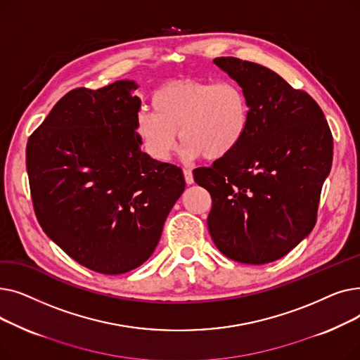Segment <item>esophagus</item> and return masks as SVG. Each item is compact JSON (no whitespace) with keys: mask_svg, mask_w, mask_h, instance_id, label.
Returning a JSON list of instances; mask_svg holds the SVG:
<instances>
[{"mask_svg":"<svg viewBox=\"0 0 360 360\" xmlns=\"http://www.w3.org/2000/svg\"><path fill=\"white\" fill-rule=\"evenodd\" d=\"M184 178H185V182L188 185L194 184V176H193V170L191 169H184Z\"/></svg>","mask_w":360,"mask_h":360,"instance_id":"esophagus-1","label":"esophagus"}]
</instances>
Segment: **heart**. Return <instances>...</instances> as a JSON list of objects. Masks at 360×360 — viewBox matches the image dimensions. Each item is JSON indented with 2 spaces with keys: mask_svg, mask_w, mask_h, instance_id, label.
Here are the masks:
<instances>
[{
  "mask_svg": "<svg viewBox=\"0 0 360 360\" xmlns=\"http://www.w3.org/2000/svg\"><path fill=\"white\" fill-rule=\"evenodd\" d=\"M151 105L155 112L137 113L136 128L147 153L159 162L172 156L179 134L184 158L212 162L231 156L248 136L251 105L235 80L167 82L155 90Z\"/></svg>",
  "mask_w": 360,
  "mask_h": 360,
  "instance_id": "heart-1",
  "label": "heart"
}]
</instances>
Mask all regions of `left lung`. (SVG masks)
Masks as SVG:
<instances>
[{
  "label": "left lung",
  "instance_id": "1",
  "mask_svg": "<svg viewBox=\"0 0 360 360\" xmlns=\"http://www.w3.org/2000/svg\"><path fill=\"white\" fill-rule=\"evenodd\" d=\"M248 94V136L233 153L194 169L212 195L207 217L219 251L242 264L273 262L290 252L316 223L333 162V134L309 94L255 63L214 60Z\"/></svg>",
  "mask_w": 360,
  "mask_h": 360
}]
</instances>
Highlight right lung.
Returning a JSON list of instances; mask_svg holds the SVG:
<instances>
[{"instance_id": "obj_1", "label": "right lung", "mask_w": 360, "mask_h": 360, "mask_svg": "<svg viewBox=\"0 0 360 360\" xmlns=\"http://www.w3.org/2000/svg\"><path fill=\"white\" fill-rule=\"evenodd\" d=\"M136 89L134 82L120 80L68 91L26 147L41 228L72 259L109 276L148 259L185 190L181 167L140 148Z\"/></svg>"}]
</instances>
